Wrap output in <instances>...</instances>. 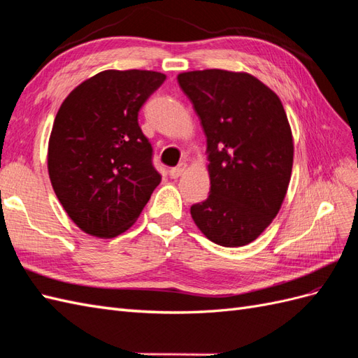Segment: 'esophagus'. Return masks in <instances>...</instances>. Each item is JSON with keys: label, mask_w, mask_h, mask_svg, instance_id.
<instances>
[{"label": "esophagus", "mask_w": 358, "mask_h": 358, "mask_svg": "<svg viewBox=\"0 0 358 358\" xmlns=\"http://www.w3.org/2000/svg\"><path fill=\"white\" fill-rule=\"evenodd\" d=\"M186 168H187V163H180L178 166H176V168H172L171 171H169V176L172 177V178H178L180 176H182V172L186 171Z\"/></svg>", "instance_id": "esophagus-1"}]
</instances>
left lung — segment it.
I'll list each match as a JSON object with an SVG mask.
<instances>
[{
  "mask_svg": "<svg viewBox=\"0 0 358 358\" xmlns=\"http://www.w3.org/2000/svg\"><path fill=\"white\" fill-rule=\"evenodd\" d=\"M178 85L207 137L210 195L190 207L196 227L227 248L248 245L280 212L293 139L280 98L246 72H182Z\"/></svg>",
  "mask_w": 358,
  "mask_h": 358,
  "instance_id": "obj_1",
  "label": "left lung"
}]
</instances>
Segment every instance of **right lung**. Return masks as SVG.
I'll return each instance as SVG.
<instances>
[{"mask_svg":"<svg viewBox=\"0 0 358 358\" xmlns=\"http://www.w3.org/2000/svg\"><path fill=\"white\" fill-rule=\"evenodd\" d=\"M164 80L154 71H103L59 108L48 143L50 180L68 216L90 236L127 231L160 185L137 116Z\"/></svg>","mask_w":358,"mask_h":358,"instance_id":"obj_1","label":"right lung"}]
</instances>
